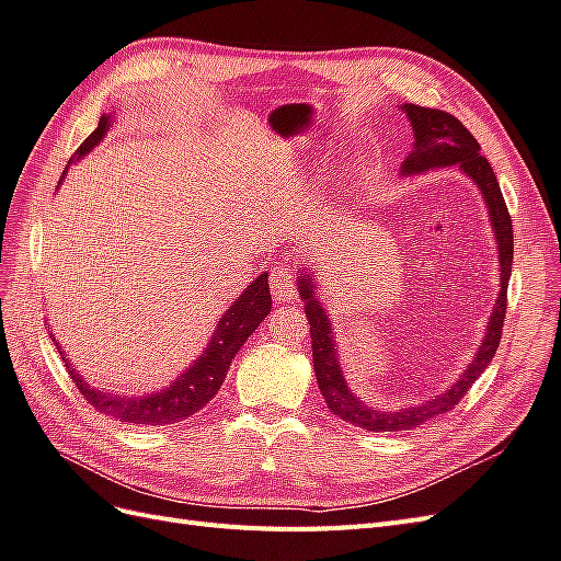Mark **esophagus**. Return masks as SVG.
<instances>
[{
  "mask_svg": "<svg viewBox=\"0 0 561 561\" xmlns=\"http://www.w3.org/2000/svg\"><path fill=\"white\" fill-rule=\"evenodd\" d=\"M270 286H272V298H275L277 304H291L294 296H296L291 267L284 265V263H277L275 267H272Z\"/></svg>",
  "mask_w": 561,
  "mask_h": 561,
  "instance_id": "obj_1",
  "label": "esophagus"
}]
</instances>
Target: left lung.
Wrapping results in <instances>:
<instances>
[{
  "mask_svg": "<svg viewBox=\"0 0 561 561\" xmlns=\"http://www.w3.org/2000/svg\"><path fill=\"white\" fill-rule=\"evenodd\" d=\"M400 111L405 113L410 127H412V151L405 156L403 165H400V178L422 175L426 170L438 168H459V172L477 184V190L488 208V220L495 237V251H497V272H500V291L491 310V318L485 324V334L481 339V346L473 353L469 365L465 367L459 379L450 383L443 393L434 396L424 403L403 405L400 410H379L375 405H367L365 400L357 398L351 391V386L343 377V369L339 363V348L336 336L332 329V320L320 300V284L318 275L306 265L298 270L296 286L298 296L306 306V318L310 322V339H312V369L318 377V386L324 396L327 408L332 414L348 422L353 426H360L367 431H412L420 424L438 417V414L453 410L459 398L467 393L469 386L477 381L485 367L491 365L493 355L497 351V343L502 336V322H505L507 310V282L512 275V253H514V239H512V220L502 198L500 184L491 163L481 156L479 141L469 135L467 127L459 123L455 116L436 108H424L414 104H403Z\"/></svg>",
  "mask_w": 561,
  "mask_h": 561,
  "instance_id": "1",
  "label": "left lung"
}]
</instances>
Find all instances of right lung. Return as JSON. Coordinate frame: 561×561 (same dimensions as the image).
<instances>
[{
    "mask_svg": "<svg viewBox=\"0 0 561 561\" xmlns=\"http://www.w3.org/2000/svg\"><path fill=\"white\" fill-rule=\"evenodd\" d=\"M113 125V113H104L99 118L96 130L82 141V147L76 151V156L70 158V165L82 161L94 147L104 141ZM68 168L64 170V175L59 184L64 182ZM272 308V296H270V284H267V272L257 275L247 289H243L234 304L229 306L222 318L218 320V327L213 329L210 341L206 343V348L201 351L196 360L184 367L180 375L172 379L168 386L151 393H141V396H127V393H111V391H99L94 386L82 379L76 365L70 363V357L61 348V343L56 341L51 334V341L56 343V348L61 353V360L66 363L70 379L80 389L90 405H94L99 412L108 414V417H116L127 424H141V426H165V424H175L186 417H192L201 408H206V403L215 398V393L220 391V386L227 377V369L232 365L237 353L241 351L243 343L249 341V336L255 332L261 322L270 314Z\"/></svg>",
    "mask_w": 561,
    "mask_h": 561,
    "instance_id": "1",
    "label": "right lung"
}]
</instances>
